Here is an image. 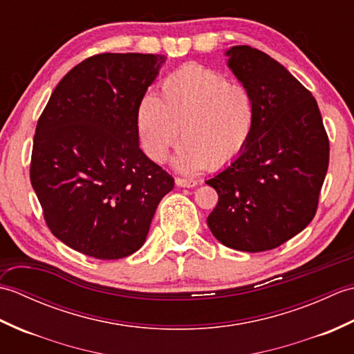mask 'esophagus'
Returning <instances> with one entry per match:
<instances>
[{
    "mask_svg": "<svg viewBox=\"0 0 354 354\" xmlns=\"http://www.w3.org/2000/svg\"><path fill=\"white\" fill-rule=\"evenodd\" d=\"M176 185L179 187H185V189H192L198 184V181H194V179H187V178H176Z\"/></svg>",
    "mask_w": 354,
    "mask_h": 354,
    "instance_id": "esophagus-1",
    "label": "esophagus"
}]
</instances>
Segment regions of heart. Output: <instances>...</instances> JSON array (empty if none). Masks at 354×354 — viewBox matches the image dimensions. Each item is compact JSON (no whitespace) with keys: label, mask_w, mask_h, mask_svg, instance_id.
<instances>
[{"label":"heart","mask_w":354,"mask_h":354,"mask_svg":"<svg viewBox=\"0 0 354 354\" xmlns=\"http://www.w3.org/2000/svg\"><path fill=\"white\" fill-rule=\"evenodd\" d=\"M255 122L257 108L250 89L201 65L169 74L155 99L141 100L137 115L142 147L155 162L167 158L181 131L175 165L185 173L234 162L250 145Z\"/></svg>","instance_id":"obj_1"}]
</instances>
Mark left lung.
Wrapping results in <instances>:
<instances>
[{"instance_id":"8db88e82","label":"left lung","mask_w":354,"mask_h":354,"mask_svg":"<svg viewBox=\"0 0 354 354\" xmlns=\"http://www.w3.org/2000/svg\"><path fill=\"white\" fill-rule=\"evenodd\" d=\"M227 56L254 95L257 122L245 152L207 181L219 194L207 223L232 250L269 251L317 214L328 137L315 97L281 64L250 45H236Z\"/></svg>"}]
</instances>
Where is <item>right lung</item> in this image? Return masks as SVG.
<instances>
[{
    "instance_id": "obj_1",
    "label": "right lung",
    "mask_w": 354,
    "mask_h": 354,
    "mask_svg": "<svg viewBox=\"0 0 354 354\" xmlns=\"http://www.w3.org/2000/svg\"><path fill=\"white\" fill-rule=\"evenodd\" d=\"M161 55L102 53L65 74L37 120L30 181L50 231L89 257L145 243L175 179L138 146V106Z\"/></svg>"
}]
</instances>
